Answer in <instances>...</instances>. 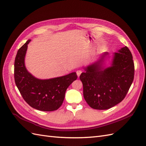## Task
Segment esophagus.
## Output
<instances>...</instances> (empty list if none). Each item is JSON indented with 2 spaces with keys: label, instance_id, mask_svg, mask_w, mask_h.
Instances as JSON below:
<instances>
[{
  "label": "esophagus",
  "instance_id": "esophagus-1",
  "mask_svg": "<svg viewBox=\"0 0 146 146\" xmlns=\"http://www.w3.org/2000/svg\"><path fill=\"white\" fill-rule=\"evenodd\" d=\"M76 73H77V76H78V77H79V76H80V74L82 73V70H77V72H76Z\"/></svg>",
  "mask_w": 146,
  "mask_h": 146
}]
</instances>
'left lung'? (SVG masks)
<instances>
[{"label":"left lung","instance_id":"left-lung-1","mask_svg":"<svg viewBox=\"0 0 146 146\" xmlns=\"http://www.w3.org/2000/svg\"><path fill=\"white\" fill-rule=\"evenodd\" d=\"M107 52L104 55H107ZM80 76L83 96L96 110H107L125 98L134 79L135 66L127 46L114 53L111 67L102 69L100 63L88 66Z\"/></svg>","mask_w":146,"mask_h":146}]
</instances>
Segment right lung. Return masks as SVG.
Wrapping results in <instances>:
<instances>
[{"mask_svg":"<svg viewBox=\"0 0 146 146\" xmlns=\"http://www.w3.org/2000/svg\"><path fill=\"white\" fill-rule=\"evenodd\" d=\"M28 40L17 51L15 61L14 76L16 85L21 96L30 107L40 111H52L62 105L67 88L77 76L76 72L48 80L34 77L26 69L24 58Z\"/></svg>","mask_w":146,"mask_h":146,"instance_id":"obj_1","label":"right lung"}]
</instances>
